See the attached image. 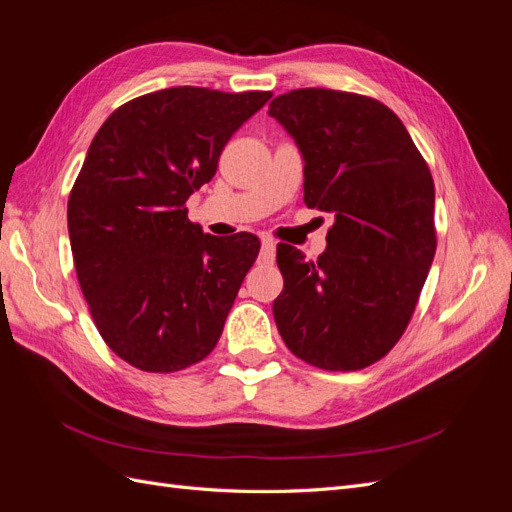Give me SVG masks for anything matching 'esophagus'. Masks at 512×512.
Instances as JSON below:
<instances>
[{
  "label": "esophagus",
  "instance_id": "1",
  "mask_svg": "<svg viewBox=\"0 0 512 512\" xmlns=\"http://www.w3.org/2000/svg\"><path fill=\"white\" fill-rule=\"evenodd\" d=\"M275 258V243L271 239H262L260 245V260L262 262H273Z\"/></svg>",
  "mask_w": 512,
  "mask_h": 512
}]
</instances>
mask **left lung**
<instances>
[{
  "instance_id": "1",
  "label": "left lung",
  "mask_w": 512,
  "mask_h": 512,
  "mask_svg": "<svg viewBox=\"0 0 512 512\" xmlns=\"http://www.w3.org/2000/svg\"><path fill=\"white\" fill-rule=\"evenodd\" d=\"M269 115L303 153L305 205L335 215L318 260L277 243V331L314 367L374 365L408 329L436 254L429 166L401 119L369 96L292 89Z\"/></svg>"
}]
</instances>
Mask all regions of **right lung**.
Wrapping results in <instances>:
<instances>
[{"label":"right lung","instance_id":"add662e5","mask_svg":"<svg viewBox=\"0 0 512 512\" xmlns=\"http://www.w3.org/2000/svg\"><path fill=\"white\" fill-rule=\"evenodd\" d=\"M271 91L170 87L108 115L68 198L74 269L96 327L149 374L190 367L218 344L260 243L205 235L188 198Z\"/></svg>","mask_w":512,"mask_h":512}]
</instances>
